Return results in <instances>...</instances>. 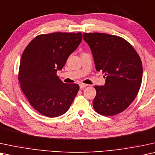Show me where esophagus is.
Here are the masks:
<instances>
[{
  "label": "esophagus",
  "mask_w": 155,
  "mask_h": 155,
  "mask_svg": "<svg viewBox=\"0 0 155 155\" xmlns=\"http://www.w3.org/2000/svg\"><path fill=\"white\" fill-rule=\"evenodd\" d=\"M88 85L87 84H80V85H79V87H80V88H81V89H83V88H84L85 87H86V86H87Z\"/></svg>",
  "instance_id": "obj_1"
}]
</instances>
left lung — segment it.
I'll use <instances>...</instances> for the list:
<instances>
[{
	"instance_id": "1",
	"label": "left lung",
	"mask_w": 155,
	"mask_h": 155,
	"mask_svg": "<svg viewBox=\"0 0 155 155\" xmlns=\"http://www.w3.org/2000/svg\"><path fill=\"white\" fill-rule=\"evenodd\" d=\"M97 71L105 74L104 86H95L93 106L98 114L113 116L125 110L139 91L142 64L139 55L125 39L105 33H84Z\"/></svg>"
}]
</instances>
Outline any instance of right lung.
Listing matches in <instances>:
<instances>
[{"mask_svg":"<svg viewBox=\"0 0 155 155\" xmlns=\"http://www.w3.org/2000/svg\"><path fill=\"white\" fill-rule=\"evenodd\" d=\"M81 40V32H54L37 36L25 49L18 80L29 103L41 114L60 116L73 102L79 86L63 83L57 72Z\"/></svg>","mask_w":155,"mask_h":155,"instance_id":"add662e5","label":"right lung"}]
</instances>
